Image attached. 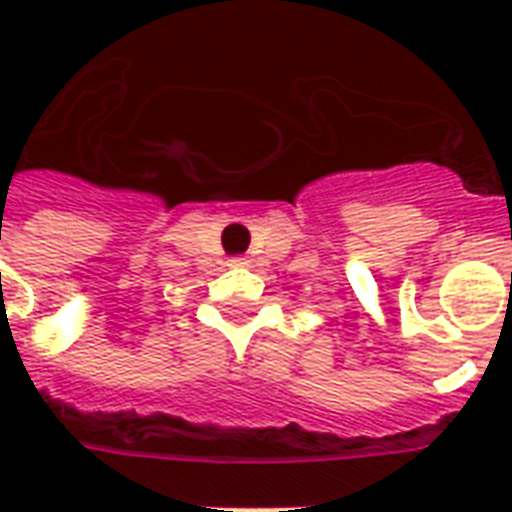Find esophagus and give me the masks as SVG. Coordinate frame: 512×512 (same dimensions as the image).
Returning <instances> with one entry per match:
<instances>
[{
  "mask_svg": "<svg viewBox=\"0 0 512 512\" xmlns=\"http://www.w3.org/2000/svg\"><path fill=\"white\" fill-rule=\"evenodd\" d=\"M245 264H248V261L240 259V256H237V259H229V267H245Z\"/></svg>",
  "mask_w": 512,
  "mask_h": 512,
  "instance_id": "34e87169",
  "label": "esophagus"
}]
</instances>
